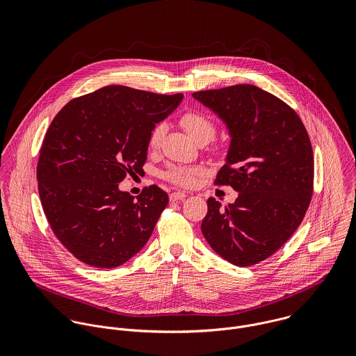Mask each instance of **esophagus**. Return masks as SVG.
<instances>
[{"mask_svg":"<svg viewBox=\"0 0 356 356\" xmlns=\"http://www.w3.org/2000/svg\"><path fill=\"white\" fill-rule=\"evenodd\" d=\"M188 195L184 193V192H174L170 195V200L171 202H179V200H184Z\"/></svg>","mask_w":356,"mask_h":356,"instance_id":"1","label":"esophagus"}]
</instances>
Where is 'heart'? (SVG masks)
I'll list each match as a JSON object with an SVG mask.
<instances>
[{"instance_id": "obj_1", "label": "heart", "mask_w": 356, "mask_h": 356, "mask_svg": "<svg viewBox=\"0 0 356 356\" xmlns=\"http://www.w3.org/2000/svg\"><path fill=\"white\" fill-rule=\"evenodd\" d=\"M182 127L189 133V136L196 143H209L216 133V126L213 120L207 116L203 112L199 111H188L185 112L179 119ZM164 134V126L157 124L149 136V147L157 148L161 137ZM215 152H223V148H215ZM202 174V168L199 167H179V165H171L164 172L163 177L179 186H192L196 181V178Z\"/></svg>"}]
</instances>
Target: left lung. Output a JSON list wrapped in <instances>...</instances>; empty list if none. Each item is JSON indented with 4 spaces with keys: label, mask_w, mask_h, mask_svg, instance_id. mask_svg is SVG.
<instances>
[{
    "label": "left lung",
    "mask_w": 356,
    "mask_h": 356,
    "mask_svg": "<svg viewBox=\"0 0 356 356\" xmlns=\"http://www.w3.org/2000/svg\"><path fill=\"white\" fill-rule=\"evenodd\" d=\"M215 112L232 137L215 185L238 197L222 207L209 197L202 232L227 261L247 267L277 252L305 218L314 188L308 133L288 104L254 85L193 93Z\"/></svg>",
    "instance_id": "8db88e82"
}]
</instances>
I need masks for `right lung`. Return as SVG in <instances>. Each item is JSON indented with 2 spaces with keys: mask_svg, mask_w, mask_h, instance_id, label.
Instances as JSON below:
<instances>
[{
  "mask_svg": "<svg viewBox=\"0 0 356 356\" xmlns=\"http://www.w3.org/2000/svg\"><path fill=\"white\" fill-rule=\"evenodd\" d=\"M182 99L105 86L65 104L51 120L38 192L54 236L78 260L113 268L148 243L168 196L151 185L134 199L119 184L143 171L156 123Z\"/></svg>",
  "mask_w": 356,
  "mask_h": 356,
  "instance_id": "obj_1",
  "label": "right lung"
}]
</instances>
